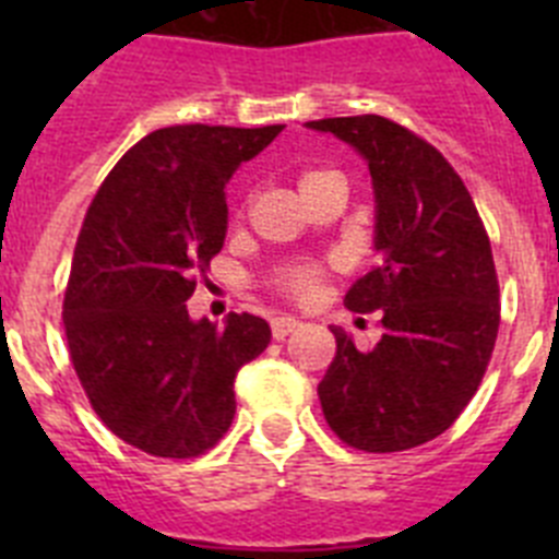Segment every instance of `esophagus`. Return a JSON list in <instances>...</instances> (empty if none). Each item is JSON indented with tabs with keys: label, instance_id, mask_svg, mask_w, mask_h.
Wrapping results in <instances>:
<instances>
[{
	"label": "esophagus",
	"instance_id": "1",
	"mask_svg": "<svg viewBox=\"0 0 559 559\" xmlns=\"http://www.w3.org/2000/svg\"><path fill=\"white\" fill-rule=\"evenodd\" d=\"M296 328H302V322H299V319H294V316H276V319H271V335H274L276 341L285 338V335H290Z\"/></svg>",
	"mask_w": 559,
	"mask_h": 559
}]
</instances>
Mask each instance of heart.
Wrapping results in <instances>:
<instances>
[{"mask_svg": "<svg viewBox=\"0 0 559 559\" xmlns=\"http://www.w3.org/2000/svg\"><path fill=\"white\" fill-rule=\"evenodd\" d=\"M313 176H319V173H305L299 185H305V181L313 179ZM322 280H324L322 265L294 263V265H285V269L276 271L274 288L280 290L283 296H288V299H296V302H308V299H313V296L319 294V288H322Z\"/></svg>", "mask_w": 559, "mask_h": 559, "instance_id": "obj_1", "label": "heart"}]
</instances>
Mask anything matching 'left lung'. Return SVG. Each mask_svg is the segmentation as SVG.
Masks as SVG:
<instances>
[{
	"mask_svg": "<svg viewBox=\"0 0 559 559\" xmlns=\"http://www.w3.org/2000/svg\"><path fill=\"white\" fill-rule=\"evenodd\" d=\"M308 128L367 159L380 251L344 305L380 310L383 335L360 353L333 328L335 358L319 383L324 419L349 448L408 451L448 431L487 372L501 322L490 237L459 173L408 128L378 114Z\"/></svg>",
	"mask_w": 559,
	"mask_h": 559,
	"instance_id": "1",
	"label": "left lung"
}]
</instances>
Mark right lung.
<instances>
[{
  "instance_id": "right-lung-1",
  "label": "right lung",
  "mask_w": 559,
  "mask_h": 559,
  "mask_svg": "<svg viewBox=\"0 0 559 559\" xmlns=\"http://www.w3.org/2000/svg\"><path fill=\"white\" fill-rule=\"evenodd\" d=\"M283 126H170L108 173L72 257L63 330L69 358L111 433L162 459H195L235 419V378L271 328L229 313L192 322L187 299L224 249L226 181Z\"/></svg>"
}]
</instances>
